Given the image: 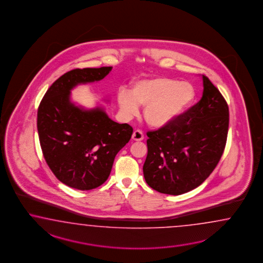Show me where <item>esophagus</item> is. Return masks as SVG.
Returning a JSON list of instances; mask_svg holds the SVG:
<instances>
[{
  "label": "esophagus",
  "mask_w": 263,
  "mask_h": 263,
  "mask_svg": "<svg viewBox=\"0 0 263 263\" xmlns=\"http://www.w3.org/2000/svg\"><path fill=\"white\" fill-rule=\"evenodd\" d=\"M143 138H144V136L141 130H135L132 135V140L136 142H141L143 140Z\"/></svg>",
  "instance_id": "obj_1"
}]
</instances>
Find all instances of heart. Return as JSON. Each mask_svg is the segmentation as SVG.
<instances>
[{
	"instance_id": "b5f03b06",
	"label": "heart",
	"mask_w": 263,
	"mask_h": 263,
	"mask_svg": "<svg viewBox=\"0 0 263 263\" xmlns=\"http://www.w3.org/2000/svg\"><path fill=\"white\" fill-rule=\"evenodd\" d=\"M195 98L193 86L166 77L145 78L137 81L130 92L121 90L117 101L121 113L131 117L144 107L143 117L153 127H163L177 119Z\"/></svg>"
}]
</instances>
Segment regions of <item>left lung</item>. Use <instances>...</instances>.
<instances>
[{
  "label": "left lung",
  "mask_w": 263,
  "mask_h": 263,
  "mask_svg": "<svg viewBox=\"0 0 263 263\" xmlns=\"http://www.w3.org/2000/svg\"><path fill=\"white\" fill-rule=\"evenodd\" d=\"M203 96L170 124L148 131L143 176L150 187L171 195L191 192L213 172L227 142L229 107L206 76Z\"/></svg>",
  "instance_id": "8db88e82"
}]
</instances>
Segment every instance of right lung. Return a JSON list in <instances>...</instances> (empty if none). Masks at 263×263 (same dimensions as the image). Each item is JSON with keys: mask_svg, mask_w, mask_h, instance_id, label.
Segmentation results:
<instances>
[{"mask_svg": "<svg viewBox=\"0 0 263 263\" xmlns=\"http://www.w3.org/2000/svg\"><path fill=\"white\" fill-rule=\"evenodd\" d=\"M112 67L74 69L48 89L37 112L43 155L50 171L65 185L90 191L106 181L115 157L127 143L133 128L112 121L102 107L84 109L71 101L79 84L100 81Z\"/></svg>", "mask_w": 263, "mask_h": 263, "instance_id": "obj_1", "label": "right lung"}]
</instances>
